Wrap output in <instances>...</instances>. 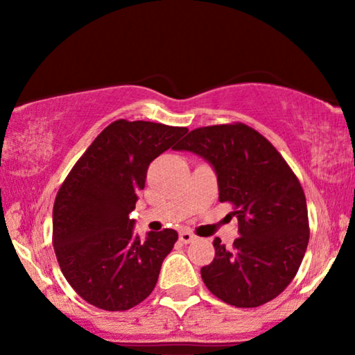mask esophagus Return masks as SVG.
<instances>
[{
  "label": "esophagus",
  "mask_w": 355,
  "mask_h": 355,
  "mask_svg": "<svg viewBox=\"0 0 355 355\" xmlns=\"http://www.w3.org/2000/svg\"><path fill=\"white\" fill-rule=\"evenodd\" d=\"M193 239H196V236H193L192 232H189V231L179 232V241L184 242V244H189V242H192Z\"/></svg>",
  "instance_id": "obj_1"
}]
</instances>
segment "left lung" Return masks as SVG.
I'll list each match as a JSON object with an SVG mask.
<instances>
[{"label":"left lung","mask_w":355,"mask_h":355,"mask_svg":"<svg viewBox=\"0 0 355 355\" xmlns=\"http://www.w3.org/2000/svg\"><path fill=\"white\" fill-rule=\"evenodd\" d=\"M174 150H187L215 169L220 202L234 205L239 237L200 270L211 294L239 309L259 307L294 279L309 244L305 193L293 169L260 132L242 123L198 128Z\"/></svg>","instance_id":"8db88e82"}]
</instances>
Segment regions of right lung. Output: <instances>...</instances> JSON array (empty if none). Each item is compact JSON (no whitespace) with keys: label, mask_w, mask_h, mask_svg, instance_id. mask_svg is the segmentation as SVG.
I'll return each mask as SVG.
<instances>
[{"label":"right lung","mask_w":355,"mask_h":355,"mask_svg":"<svg viewBox=\"0 0 355 355\" xmlns=\"http://www.w3.org/2000/svg\"><path fill=\"white\" fill-rule=\"evenodd\" d=\"M187 128L118 119L98 134L58 191L53 247L72 289L87 302L123 312L147 299L178 232L134 236L137 192L155 158Z\"/></svg>","instance_id":"add662e5"}]
</instances>
